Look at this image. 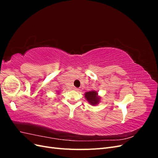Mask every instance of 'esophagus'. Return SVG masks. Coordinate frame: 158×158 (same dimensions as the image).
<instances>
[{"mask_svg": "<svg viewBox=\"0 0 158 158\" xmlns=\"http://www.w3.org/2000/svg\"><path fill=\"white\" fill-rule=\"evenodd\" d=\"M73 89L75 90V91H79V90H80V89H78V88H76V87H74V88H73Z\"/></svg>", "mask_w": 158, "mask_h": 158, "instance_id": "obj_1", "label": "esophagus"}]
</instances>
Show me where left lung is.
Here are the masks:
<instances>
[{
	"mask_svg": "<svg viewBox=\"0 0 158 158\" xmlns=\"http://www.w3.org/2000/svg\"><path fill=\"white\" fill-rule=\"evenodd\" d=\"M85 98L87 101L92 106H95L99 102L100 98L98 96V92L95 91H90L85 94Z\"/></svg>",
	"mask_w": 158,
	"mask_h": 158,
	"instance_id": "8db88e82",
	"label": "left lung"
}]
</instances>
